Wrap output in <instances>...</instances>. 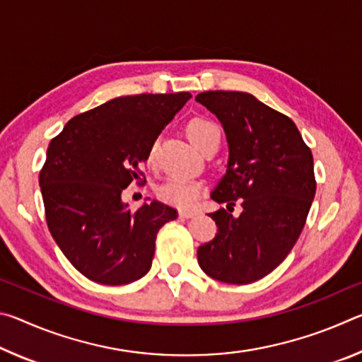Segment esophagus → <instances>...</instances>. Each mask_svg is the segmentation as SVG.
<instances>
[{
  "label": "esophagus",
  "mask_w": 362,
  "mask_h": 362,
  "mask_svg": "<svg viewBox=\"0 0 362 362\" xmlns=\"http://www.w3.org/2000/svg\"><path fill=\"white\" fill-rule=\"evenodd\" d=\"M179 216H180V217H183V218H189V217L196 216V211H189V209H180V211H179Z\"/></svg>",
  "instance_id": "esophagus-1"
}]
</instances>
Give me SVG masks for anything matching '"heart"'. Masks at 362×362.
I'll use <instances>...</instances> for the list:
<instances>
[{
  "label": "heart",
  "mask_w": 362,
  "mask_h": 362,
  "mask_svg": "<svg viewBox=\"0 0 362 362\" xmlns=\"http://www.w3.org/2000/svg\"><path fill=\"white\" fill-rule=\"evenodd\" d=\"M188 137L192 142L203 151L211 145L220 144V129L214 124L212 121L204 118H194L188 122L187 126ZM155 148L153 144L148 150V161L155 159ZM203 189V183L188 177L173 175L168 180H164L158 188V196L164 203L179 206V207H192L198 201V196Z\"/></svg>",
  "instance_id": "1"
}]
</instances>
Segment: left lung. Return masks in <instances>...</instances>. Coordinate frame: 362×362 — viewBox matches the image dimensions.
Listing matches in <instances>:
<instances>
[{"instance_id": "8db88e82", "label": "left lung", "mask_w": 362, "mask_h": 362, "mask_svg": "<svg viewBox=\"0 0 362 362\" xmlns=\"http://www.w3.org/2000/svg\"><path fill=\"white\" fill-rule=\"evenodd\" d=\"M196 102L217 116L228 142L226 170L211 192L230 210L209 214L212 241L198 247V263L212 279L249 284L272 273L297 243L316 193L313 155L286 115L252 94L207 90Z\"/></svg>"}]
</instances>
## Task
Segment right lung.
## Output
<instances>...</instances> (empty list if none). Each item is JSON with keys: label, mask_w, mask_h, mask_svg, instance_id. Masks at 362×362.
<instances>
[{"label": "right lung", "mask_w": 362, "mask_h": 362, "mask_svg": "<svg viewBox=\"0 0 362 362\" xmlns=\"http://www.w3.org/2000/svg\"><path fill=\"white\" fill-rule=\"evenodd\" d=\"M189 93L116 97L71 118L51 140L40 187L49 231L79 273L121 286L150 272L156 235L177 211L148 201L134 212L122 192Z\"/></svg>", "instance_id": "add662e5"}]
</instances>
